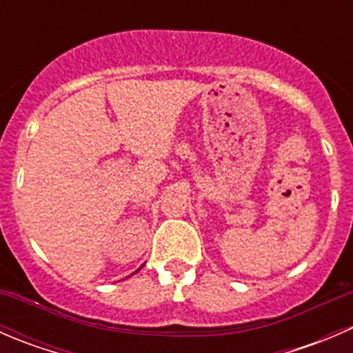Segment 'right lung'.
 Returning <instances> with one entry per match:
<instances>
[{
  "label": "right lung",
  "mask_w": 353,
  "mask_h": 353,
  "mask_svg": "<svg viewBox=\"0 0 353 353\" xmlns=\"http://www.w3.org/2000/svg\"><path fill=\"white\" fill-rule=\"evenodd\" d=\"M137 272H138V270H137ZM137 272H134V273H137Z\"/></svg>",
  "instance_id": "add662e5"
}]
</instances>
